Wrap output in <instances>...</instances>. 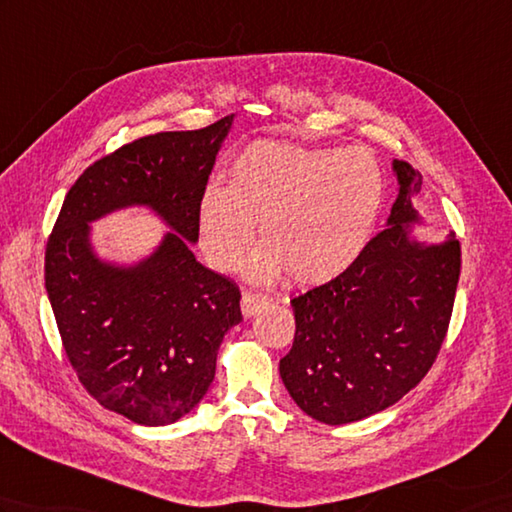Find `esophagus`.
<instances>
[{
  "instance_id": "obj_1",
  "label": "esophagus",
  "mask_w": 512,
  "mask_h": 512,
  "mask_svg": "<svg viewBox=\"0 0 512 512\" xmlns=\"http://www.w3.org/2000/svg\"><path fill=\"white\" fill-rule=\"evenodd\" d=\"M266 305H268V299L264 294H257V292H244L242 294V314H244V318L255 316L257 312L264 310Z\"/></svg>"
}]
</instances>
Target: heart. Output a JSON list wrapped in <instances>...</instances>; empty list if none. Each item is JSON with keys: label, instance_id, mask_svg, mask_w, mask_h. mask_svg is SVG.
I'll return each instance as SVG.
<instances>
[{"label": "heart", "instance_id": "b5f03b06", "mask_svg": "<svg viewBox=\"0 0 512 512\" xmlns=\"http://www.w3.org/2000/svg\"><path fill=\"white\" fill-rule=\"evenodd\" d=\"M384 198L379 163L364 148H307L277 139L248 144L229 187L211 185L198 209L209 261L233 270L253 242L248 266L259 281L281 272L294 285H320L347 272L371 240Z\"/></svg>", "mask_w": 512, "mask_h": 512}]
</instances>
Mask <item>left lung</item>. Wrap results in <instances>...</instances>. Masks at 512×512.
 Masks as SVG:
<instances>
[{
  "label": "left lung",
  "instance_id": "left-lung-1",
  "mask_svg": "<svg viewBox=\"0 0 512 512\" xmlns=\"http://www.w3.org/2000/svg\"><path fill=\"white\" fill-rule=\"evenodd\" d=\"M399 194L388 227L340 277L290 301L296 320L279 373L305 414L327 425L386 410L430 371L445 340L460 277V242L410 237L423 176L392 161Z\"/></svg>",
  "mask_w": 512,
  "mask_h": 512
}]
</instances>
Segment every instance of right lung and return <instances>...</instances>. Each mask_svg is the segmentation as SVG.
I'll use <instances>...</instances> for the list:
<instances>
[{"mask_svg": "<svg viewBox=\"0 0 512 512\" xmlns=\"http://www.w3.org/2000/svg\"><path fill=\"white\" fill-rule=\"evenodd\" d=\"M233 115L141 137L80 174L45 248V290L69 364L89 395L139 425L192 412L216 375L240 288L196 261L198 209ZM148 206L173 229L133 267L94 255L88 222Z\"/></svg>", "mask_w": 512, "mask_h": 512, "instance_id": "right-lung-1", "label": "right lung"}]
</instances>
